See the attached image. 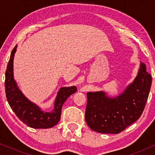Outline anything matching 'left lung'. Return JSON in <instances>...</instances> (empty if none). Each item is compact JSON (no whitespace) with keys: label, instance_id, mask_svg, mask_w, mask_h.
<instances>
[{"label":"left lung","instance_id":"left-lung-1","mask_svg":"<svg viewBox=\"0 0 155 155\" xmlns=\"http://www.w3.org/2000/svg\"><path fill=\"white\" fill-rule=\"evenodd\" d=\"M151 85V75L141 62L134 80L118 96L109 97L104 91L87 92L85 120L88 126L99 133L122 132L140 117Z\"/></svg>","mask_w":155,"mask_h":155}]
</instances>
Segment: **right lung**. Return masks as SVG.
<instances>
[{"label": "right lung", "instance_id": "add662e5", "mask_svg": "<svg viewBox=\"0 0 155 155\" xmlns=\"http://www.w3.org/2000/svg\"><path fill=\"white\" fill-rule=\"evenodd\" d=\"M17 46L12 51L5 72V87L8 102L19 119L27 126L37 129L52 128L60 120L63 104L68 97L76 92L77 87L75 86L61 87L57 93L52 111H43L23 94L14 79L13 60Z\"/></svg>", "mask_w": 155, "mask_h": 155}]
</instances>
